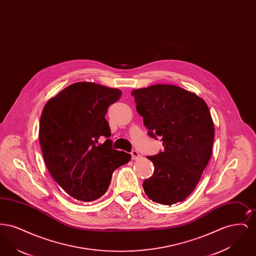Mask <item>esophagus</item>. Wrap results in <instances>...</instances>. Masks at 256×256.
I'll use <instances>...</instances> for the list:
<instances>
[{"instance_id":"34e87169","label":"esophagus","mask_w":256,"mask_h":256,"mask_svg":"<svg viewBox=\"0 0 256 256\" xmlns=\"http://www.w3.org/2000/svg\"><path fill=\"white\" fill-rule=\"evenodd\" d=\"M140 158H141V156L139 154L138 152H136V150H132V160H138V159Z\"/></svg>"}]
</instances>
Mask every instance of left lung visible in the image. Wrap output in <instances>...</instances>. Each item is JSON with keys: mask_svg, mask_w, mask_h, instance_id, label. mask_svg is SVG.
Here are the masks:
<instances>
[{"mask_svg": "<svg viewBox=\"0 0 256 256\" xmlns=\"http://www.w3.org/2000/svg\"><path fill=\"white\" fill-rule=\"evenodd\" d=\"M136 110L148 134L161 137L164 150L148 156L154 174L144 180L150 200L172 206L195 190L211 158L214 122L206 102L194 93L170 84L132 91Z\"/></svg>", "mask_w": 256, "mask_h": 256, "instance_id": "8db88e82", "label": "left lung"}]
</instances>
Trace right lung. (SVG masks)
<instances>
[{"instance_id": "add662e5", "label": "right lung", "mask_w": 256, "mask_h": 256, "mask_svg": "<svg viewBox=\"0 0 256 256\" xmlns=\"http://www.w3.org/2000/svg\"><path fill=\"white\" fill-rule=\"evenodd\" d=\"M122 91L94 82L67 86L50 98L42 110L39 141L50 176L76 200L89 202L104 195L113 172L132 156L113 150L111 140L98 144L111 132L104 118Z\"/></svg>"}]
</instances>
